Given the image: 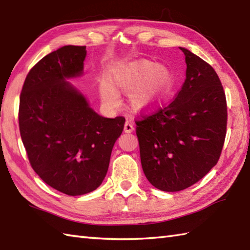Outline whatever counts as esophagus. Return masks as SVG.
<instances>
[{
  "mask_svg": "<svg viewBox=\"0 0 250 250\" xmlns=\"http://www.w3.org/2000/svg\"><path fill=\"white\" fill-rule=\"evenodd\" d=\"M134 130H135L134 123H132V122L127 121L124 125V131L126 132V134H130V132H132Z\"/></svg>",
  "mask_w": 250,
  "mask_h": 250,
  "instance_id": "obj_1",
  "label": "esophagus"
}]
</instances>
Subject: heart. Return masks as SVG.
<instances>
[{
    "mask_svg": "<svg viewBox=\"0 0 250 250\" xmlns=\"http://www.w3.org/2000/svg\"><path fill=\"white\" fill-rule=\"evenodd\" d=\"M171 71L150 60H137L112 71L108 81L99 82V96L108 109L120 105L119 94H130V104L145 110L164 100L174 88Z\"/></svg>",
    "mask_w": 250,
    "mask_h": 250,
    "instance_id": "obj_1",
    "label": "heart"
}]
</instances>
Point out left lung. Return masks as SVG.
<instances>
[{
	"label": "left lung",
	"mask_w": 250,
	"mask_h": 250,
	"mask_svg": "<svg viewBox=\"0 0 250 250\" xmlns=\"http://www.w3.org/2000/svg\"><path fill=\"white\" fill-rule=\"evenodd\" d=\"M186 81L176 99L137 121L141 166L165 192L185 190L217 164L226 138L227 101L216 71L185 47Z\"/></svg>",
	"instance_id": "obj_1"
}]
</instances>
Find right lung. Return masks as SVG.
Instances as JSON below:
<instances>
[{
  "label": "right lung",
  "instance_id": "1",
  "mask_svg": "<svg viewBox=\"0 0 250 250\" xmlns=\"http://www.w3.org/2000/svg\"><path fill=\"white\" fill-rule=\"evenodd\" d=\"M86 46L67 45L30 70L20 94L19 129L30 164L45 183L71 196L103 183L125 119L99 115L69 80L84 73Z\"/></svg>",
  "mask_w": 250,
  "mask_h": 250
}]
</instances>
